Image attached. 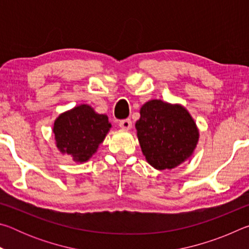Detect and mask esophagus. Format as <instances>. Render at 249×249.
Masks as SVG:
<instances>
[{
    "label": "esophagus",
    "mask_w": 249,
    "mask_h": 249,
    "mask_svg": "<svg viewBox=\"0 0 249 249\" xmlns=\"http://www.w3.org/2000/svg\"><path fill=\"white\" fill-rule=\"evenodd\" d=\"M119 125H120V127H121L122 129L128 130V129L132 128V121H130L129 119L123 120V121H121V122H120Z\"/></svg>",
    "instance_id": "esophagus-1"
}]
</instances>
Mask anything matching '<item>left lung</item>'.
Returning a JSON list of instances; mask_svg holds the SVG:
<instances>
[{"instance_id":"obj_1","label":"left lung","mask_w":249,"mask_h":249,"mask_svg":"<svg viewBox=\"0 0 249 249\" xmlns=\"http://www.w3.org/2000/svg\"><path fill=\"white\" fill-rule=\"evenodd\" d=\"M137 137L147 162L157 170L174 169L191 157L199 128L181 104L150 100L141 107Z\"/></svg>"}]
</instances>
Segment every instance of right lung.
Instances as JSON below:
<instances>
[{
  "mask_svg": "<svg viewBox=\"0 0 249 249\" xmlns=\"http://www.w3.org/2000/svg\"><path fill=\"white\" fill-rule=\"evenodd\" d=\"M111 126L107 115L96 113L90 105L80 104L57 117L53 133L58 150L82 163L96 153Z\"/></svg>",
  "mask_w": 249,
  "mask_h": 249,
  "instance_id": "add662e5",
  "label": "right lung"
}]
</instances>
